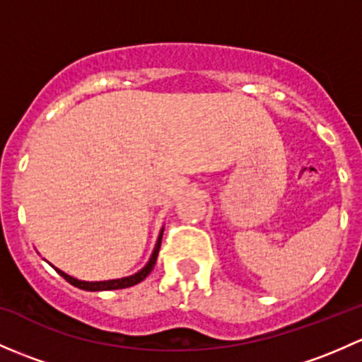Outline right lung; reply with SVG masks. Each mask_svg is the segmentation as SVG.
<instances>
[{
    "label": "right lung",
    "instance_id": "add662e5",
    "mask_svg": "<svg viewBox=\"0 0 362 362\" xmlns=\"http://www.w3.org/2000/svg\"><path fill=\"white\" fill-rule=\"evenodd\" d=\"M161 238H163V232L159 234V239L158 243H156V248L152 251L151 255V260L147 262L146 267L142 269L140 272L133 274L130 277H121V279H111V281H97V283H88V281H79V279H74V277L67 276L66 272L59 271V269H55L57 272L60 274V276L64 277V279L67 281V283H71L72 286L79 288V290H85V291H109V290H123V288H130V286H135V284H139L140 281L146 279L147 276H149L152 269H154L156 265V260H158V253H159V248H161Z\"/></svg>",
    "mask_w": 362,
    "mask_h": 362
}]
</instances>
